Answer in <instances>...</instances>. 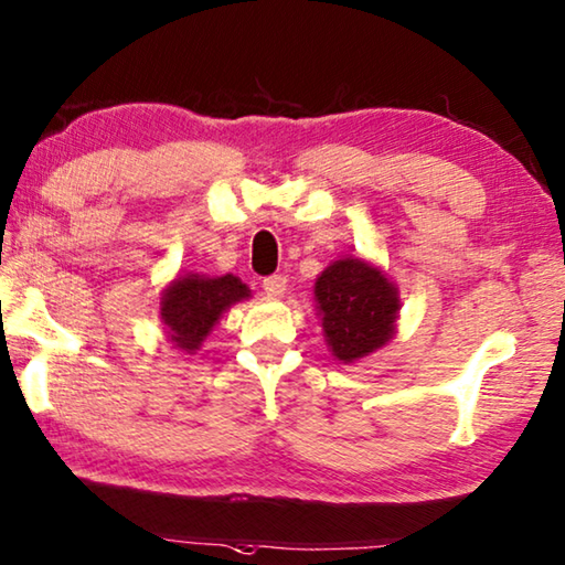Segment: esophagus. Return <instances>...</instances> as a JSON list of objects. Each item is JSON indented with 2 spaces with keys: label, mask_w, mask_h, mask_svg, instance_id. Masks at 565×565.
I'll use <instances>...</instances> for the list:
<instances>
[{
  "label": "esophagus",
  "mask_w": 565,
  "mask_h": 565,
  "mask_svg": "<svg viewBox=\"0 0 565 565\" xmlns=\"http://www.w3.org/2000/svg\"><path fill=\"white\" fill-rule=\"evenodd\" d=\"M264 291L268 294V297L271 299H281L284 294H286V279L281 274H276V276H266L264 279Z\"/></svg>",
  "instance_id": "1"
}]
</instances>
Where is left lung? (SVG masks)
I'll list each match as a JSON object with an SVG mask.
<instances>
[{"mask_svg": "<svg viewBox=\"0 0 565 565\" xmlns=\"http://www.w3.org/2000/svg\"><path fill=\"white\" fill-rule=\"evenodd\" d=\"M317 317L334 360L354 364L397 334L399 289L380 266L360 256L331 262L315 281Z\"/></svg>", "mask_w": 565, "mask_h": 565, "instance_id": "1", "label": "left lung"}]
</instances>
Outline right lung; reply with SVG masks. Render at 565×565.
<instances>
[{
    "mask_svg": "<svg viewBox=\"0 0 565 565\" xmlns=\"http://www.w3.org/2000/svg\"><path fill=\"white\" fill-rule=\"evenodd\" d=\"M250 299V289L234 274L175 276L160 291V321L166 334L183 354H195L218 319L238 301Z\"/></svg>",
    "mask_w": 565,
    "mask_h": 565,
    "instance_id": "right-lung-1",
    "label": "right lung"
}]
</instances>
